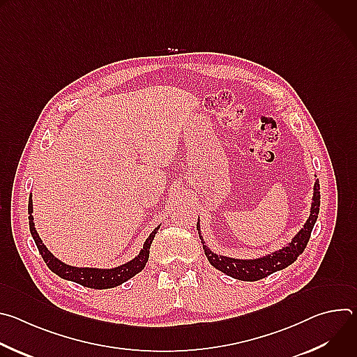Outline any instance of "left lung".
Masks as SVG:
<instances>
[{"label": "left lung", "instance_id": "left-lung-1", "mask_svg": "<svg viewBox=\"0 0 357 357\" xmlns=\"http://www.w3.org/2000/svg\"><path fill=\"white\" fill-rule=\"evenodd\" d=\"M319 206H321V188H319V181H315L314 185V196H312V205H311V213L307 220V223L303 225V227L292 237V240L285 244L282 248L267 254V256H263L260 259H250V260H241V259H233V257H226L220 256V254L213 252L208 245L205 244V240L202 237L200 233V225L197 220V233L200 237V241L203 244V250H205L206 257L209 263L218 268L219 271L225 273L229 277H233L236 280L241 281H257L261 278H266L267 275L284 270L288 266H291L301 254L303 252L305 247H307L311 231L315 226V222L318 219L319 213Z\"/></svg>", "mask_w": 357, "mask_h": 357}]
</instances>
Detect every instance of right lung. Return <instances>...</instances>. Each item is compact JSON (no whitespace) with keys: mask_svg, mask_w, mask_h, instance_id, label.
<instances>
[{"mask_svg":"<svg viewBox=\"0 0 357 357\" xmlns=\"http://www.w3.org/2000/svg\"><path fill=\"white\" fill-rule=\"evenodd\" d=\"M32 196H29V202H28V215H29V230L31 234L33 237V241L40 252V256L43 259V261L46 263V266L49 267V270L55 273L56 275H59L63 280H69L73 282H77L83 287L87 288H94V289H107V288H114L123 282H126L127 280L132 278L135 274H138L146 264L148 257H149V247L152 240H154L157 231L160 230V226L154 229L148 238L145 240L141 251L137 257H134L131 261L114 267V268H89V267H73L69 264L62 263L61 260H58L52 252H50L46 245L42 243L38 231L35 230V225H33V216H32Z\"/></svg>","mask_w":357,"mask_h":357,"instance_id":"1","label":"right lung"}]
</instances>
